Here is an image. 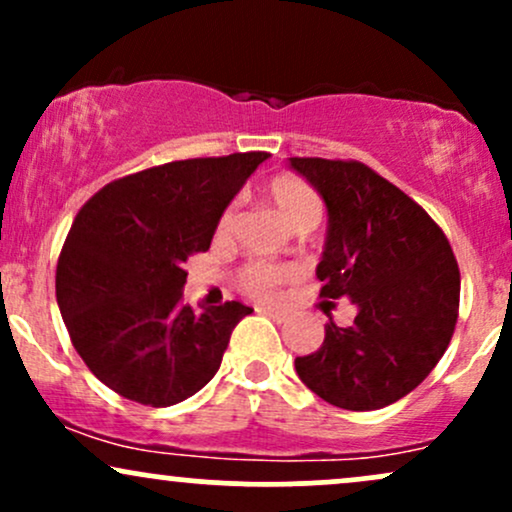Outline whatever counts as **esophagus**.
Instances as JSON below:
<instances>
[{
	"mask_svg": "<svg viewBox=\"0 0 512 512\" xmlns=\"http://www.w3.org/2000/svg\"><path fill=\"white\" fill-rule=\"evenodd\" d=\"M260 313L272 317V320L279 322V325H281V322L289 320V313H286V310H279V308H260Z\"/></svg>",
	"mask_w": 512,
	"mask_h": 512,
	"instance_id": "1",
	"label": "esophagus"
}]
</instances>
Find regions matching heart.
<instances>
[{
	"instance_id": "heart-1",
	"label": "heart",
	"mask_w": 512,
	"mask_h": 512,
	"mask_svg": "<svg viewBox=\"0 0 512 512\" xmlns=\"http://www.w3.org/2000/svg\"><path fill=\"white\" fill-rule=\"evenodd\" d=\"M262 195L276 209L291 228L296 231H310L322 219V197L310 182H305L296 175H274L264 182ZM233 221H236V209L226 207L221 211L219 221L214 228V240L219 245L228 243L233 231ZM301 269L296 264H272V262H248L240 267L238 286L252 298H272L286 281L296 279Z\"/></svg>"
}]
</instances>
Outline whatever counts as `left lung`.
I'll return each mask as SVG.
<instances>
[{
	"instance_id": "8db88e82",
	"label": "left lung",
	"mask_w": 512,
	"mask_h": 512,
	"mask_svg": "<svg viewBox=\"0 0 512 512\" xmlns=\"http://www.w3.org/2000/svg\"><path fill=\"white\" fill-rule=\"evenodd\" d=\"M330 211L317 264L320 296L351 298V327L325 325L296 373L317 397L373 411L409 395L448 349L460 313V267L424 207L361 161L291 158Z\"/></svg>"
}]
</instances>
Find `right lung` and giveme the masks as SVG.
<instances>
[{"mask_svg": "<svg viewBox=\"0 0 512 512\" xmlns=\"http://www.w3.org/2000/svg\"><path fill=\"white\" fill-rule=\"evenodd\" d=\"M267 156L163 163L108 182L79 209L57 260V305L76 354L117 395L170 407L216 375L252 308L195 313L182 303L185 264L209 250L221 211Z\"/></svg>", "mask_w": 512, "mask_h": 512, "instance_id": "1", "label": "right lung"}]
</instances>
